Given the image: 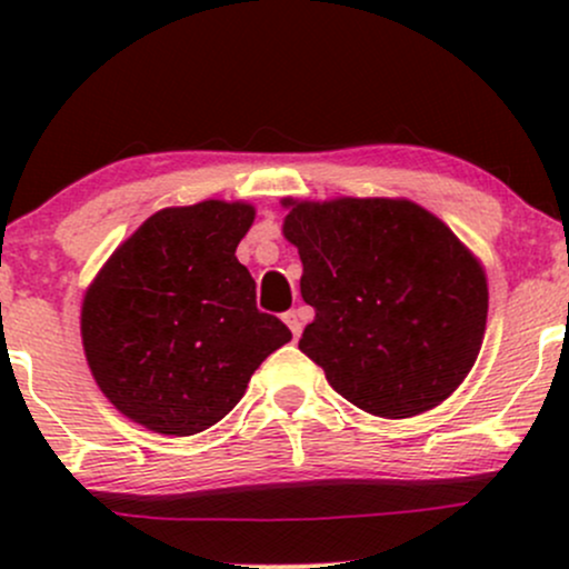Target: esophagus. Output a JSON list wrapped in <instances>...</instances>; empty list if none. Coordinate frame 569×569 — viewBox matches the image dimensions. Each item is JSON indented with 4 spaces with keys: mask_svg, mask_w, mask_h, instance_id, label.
Wrapping results in <instances>:
<instances>
[{
    "mask_svg": "<svg viewBox=\"0 0 569 569\" xmlns=\"http://www.w3.org/2000/svg\"><path fill=\"white\" fill-rule=\"evenodd\" d=\"M283 321H286V326H289V329H291L293 337L302 335V318H299V310L283 312Z\"/></svg>",
    "mask_w": 569,
    "mask_h": 569,
    "instance_id": "obj_1",
    "label": "esophagus"
}]
</instances>
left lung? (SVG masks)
<instances>
[{
	"mask_svg": "<svg viewBox=\"0 0 569 569\" xmlns=\"http://www.w3.org/2000/svg\"><path fill=\"white\" fill-rule=\"evenodd\" d=\"M283 234L316 310L299 350L339 396L401 420L439 407L466 380L487 329L479 259L411 200H286Z\"/></svg>",
	"mask_w": 569,
	"mask_h": 569,
	"instance_id": "1",
	"label": "left lung"
}]
</instances>
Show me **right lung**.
I'll use <instances>...</instances> for the list:
<instances>
[{"label": "right lung", "mask_w": 569, "mask_h": 569, "mask_svg": "<svg viewBox=\"0 0 569 569\" xmlns=\"http://www.w3.org/2000/svg\"><path fill=\"white\" fill-rule=\"evenodd\" d=\"M251 224L248 202L162 208L90 283L84 358L103 396L139 426L166 436L217 426L291 339L257 310V283L234 257Z\"/></svg>", "instance_id": "obj_1"}]
</instances>
